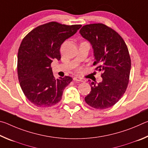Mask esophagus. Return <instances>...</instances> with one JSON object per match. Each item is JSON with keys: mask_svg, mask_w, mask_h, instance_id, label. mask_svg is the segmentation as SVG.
<instances>
[{"mask_svg": "<svg viewBox=\"0 0 148 148\" xmlns=\"http://www.w3.org/2000/svg\"><path fill=\"white\" fill-rule=\"evenodd\" d=\"M73 79L74 80V81H77V82H85V79L82 78V77H74Z\"/></svg>", "mask_w": 148, "mask_h": 148, "instance_id": "obj_1", "label": "esophagus"}]
</instances>
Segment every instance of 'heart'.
<instances>
[{"label":"heart","instance_id":"1","mask_svg":"<svg viewBox=\"0 0 148 148\" xmlns=\"http://www.w3.org/2000/svg\"><path fill=\"white\" fill-rule=\"evenodd\" d=\"M81 72V69H77V72Z\"/></svg>","mask_w":148,"mask_h":148}]
</instances>
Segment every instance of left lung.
Returning <instances> with one entry per match:
<instances>
[{
    "label": "left lung",
    "instance_id": "obj_1",
    "mask_svg": "<svg viewBox=\"0 0 148 148\" xmlns=\"http://www.w3.org/2000/svg\"><path fill=\"white\" fill-rule=\"evenodd\" d=\"M79 33L91 43L93 65H98L95 70L102 72V77L97 84L91 82L85 101L94 108H108L119 101L128 86L131 67L128 48L117 32L102 23L84 25Z\"/></svg>",
    "mask_w": 148,
    "mask_h": 148
}]
</instances>
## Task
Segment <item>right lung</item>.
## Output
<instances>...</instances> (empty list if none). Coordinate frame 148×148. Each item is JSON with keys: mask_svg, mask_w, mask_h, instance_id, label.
<instances>
[{"mask_svg": "<svg viewBox=\"0 0 148 148\" xmlns=\"http://www.w3.org/2000/svg\"><path fill=\"white\" fill-rule=\"evenodd\" d=\"M81 27L49 22L32 30L22 40L17 54V75L24 95L35 106L56 105L72 81L70 76L55 78L51 63L60 60L61 44Z\"/></svg>", "mask_w": 148, "mask_h": 148, "instance_id": "1", "label": "right lung"}]
</instances>
